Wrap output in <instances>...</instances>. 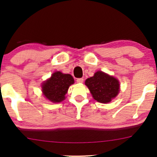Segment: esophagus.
<instances>
[{"instance_id": "esophagus-1", "label": "esophagus", "mask_w": 157, "mask_h": 157, "mask_svg": "<svg viewBox=\"0 0 157 157\" xmlns=\"http://www.w3.org/2000/svg\"><path fill=\"white\" fill-rule=\"evenodd\" d=\"M83 82H84V79H83L82 78H77V80H76V82L78 83V84H82V83H83Z\"/></svg>"}]
</instances>
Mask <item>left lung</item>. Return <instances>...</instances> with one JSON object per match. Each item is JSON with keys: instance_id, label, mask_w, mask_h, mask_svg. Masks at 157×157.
Instances as JSON below:
<instances>
[{"instance_id": "obj_1", "label": "left lung", "mask_w": 157, "mask_h": 157, "mask_svg": "<svg viewBox=\"0 0 157 157\" xmlns=\"http://www.w3.org/2000/svg\"><path fill=\"white\" fill-rule=\"evenodd\" d=\"M92 97L98 102L108 103L119 94L120 84L113 75L98 71L94 75L85 81Z\"/></svg>"}]
</instances>
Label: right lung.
Instances as JSON below:
<instances>
[{"instance_id": "obj_1", "label": "right lung", "mask_w": 157, "mask_h": 157, "mask_svg": "<svg viewBox=\"0 0 157 157\" xmlns=\"http://www.w3.org/2000/svg\"><path fill=\"white\" fill-rule=\"evenodd\" d=\"M74 84V79L71 74L55 71L49 78L41 85L44 96L54 103L61 102L65 100L67 90L71 85Z\"/></svg>"}]
</instances>
